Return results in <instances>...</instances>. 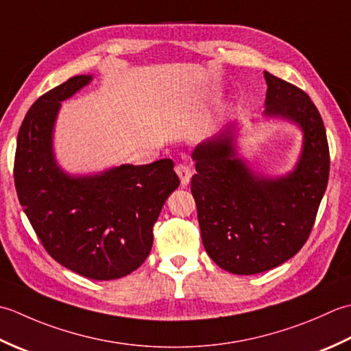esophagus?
Returning a JSON list of instances; mask_svg holds the SVG:
<instances>
[{"label": "esophagus", "instance_id": "obj_1", "mask_svg": "<svg viewBox=\"0 0 351 351\" xmlns=\"http://www.w3.org/2000/svg\"><path fill=\"white\" fill-rule=\"evenodd\" d=\"M176 173H177L178 177H180V182H182L183 186H188V184H189L192 173H191V168H189L188 165H183V163H178V165L176 167Z\"/></svg>", "mask_w": 351, "mask_h": 351}]
</instances>
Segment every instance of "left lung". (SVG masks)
Instances as JSON below:
<instances>
[{"mask_svg": "<svg viewBox=\"0 0 351 351\" xmlns=\"http://www.w3.org/2000/svg\"><path fill=\"white\" fill-rule=\"evenodd\" d=\"M265 119L300 128L302 152L292 171L267 176L238 153L239 125L198 144L192 153L197 174L191 180L203 245L218 267L252 276L295 256L315 223L327 188L330 156L318 109L297 86L263 73Z\"/></svg>", "mask_w": 351, "mask_h": 351, "instance_id": "8db88e82", "label": "left lung"}]
</instances>
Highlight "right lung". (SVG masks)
<instances>
[{
	"label": "right lung",
	"mask_w": 351,
	"mask_h": 351,
	"mask_svg": "<svg viewBox=\"0 0 351 351\" xmlns=\"http://www.w3.org/2000/svg\"><path fill=\"white\" fill-rule=\"evenodd\" d=\"M94 75H75L36 101L19 128L15 186L21 206L48 254L94 280L138 269L153 247V226L180 180L171 159L94 174H69L56 159L62 101Z\"/></svg>",
	"instance_id": "right-lung-1"
}]
</instances>
